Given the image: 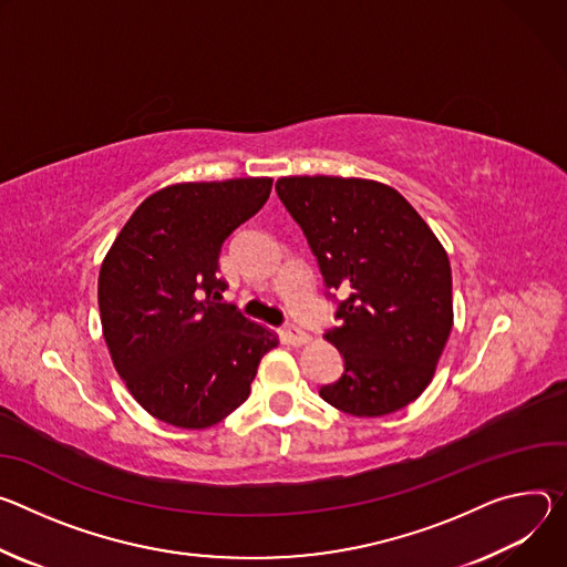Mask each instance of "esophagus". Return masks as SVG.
Wrapping results in <instances>:
<instances>
[{
  "label": "esophagus",
  "mask_w": 567,
  "mask_h": 567,
  "mask_svg": "<svg viewBox=\"0 0 567 567\" xmlns=\"http://www.w3.org/2000/svg\"><path fill=\"white\" fill-rule=\"evenodd\" d=\"M284 333H286V340H288V344H292V347H299V344H303V342H308V336H306V331H301L297 324H286V329H284Z\"/></svg>",
  "instance_id": "1"
}]
</instances>
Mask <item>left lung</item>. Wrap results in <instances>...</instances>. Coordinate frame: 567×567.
Wrapping results in <instances>:
<instances>
[{
	"instance_id": "obj_1",
	"label": "left lung",
	"mask_w": 567,
	"mask_h": 567,
	"mask_svg": "<svg viewBox=\"0 0 567 567\" xmlns=\"http://www.w3.org/2000/svg\"><path fill=\"white\" fill-rule=\"evenodd\" d=\"M275 188L336 301L338 327L324 338L344 369L320 396L353 416L405 408L430 385L453 329L446 249L388 184L301 175Z\"/></svg>"
}]
</instances>
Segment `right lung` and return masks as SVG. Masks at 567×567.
I'll return each instance as SVG.
<instances>
[{
	"mask_svg": "<svg viewBox=\"0 0 567 567\" xmlns=\"http://www.w3.org/2000/svg\"><path fill=\"white\" fill-rule=\"evenodd\" d=\"M270 177L186 182L146 198L99 275L103 338L114 369L155 419L200 430L249 396L277 336L220 295L225 240L270 198Z\"/></svg>",
	"mask_w": 567,
	"mask_h": 567,
	"instance_id": "add662e5",
	"label": "right lung"
}]
</instances>
